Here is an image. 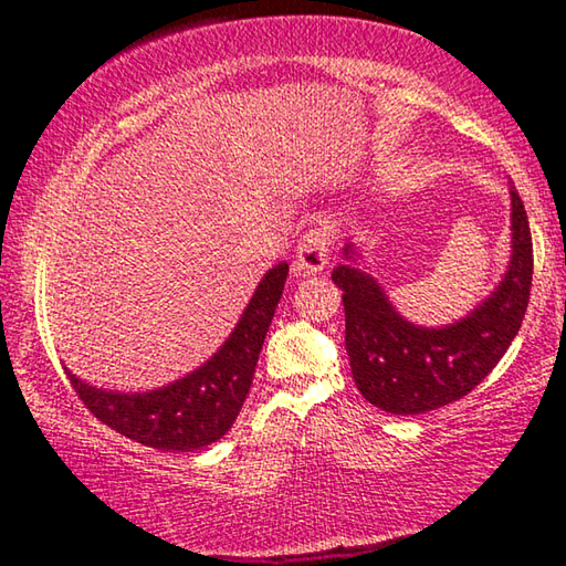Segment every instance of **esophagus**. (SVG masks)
I'll return each instance as SVG.
<instances>
[{
  "label": "esophagus",
  "instance_id": "1",
  "mask_svg": "<svg viewBox=\"0 0 566 566\" xmlns=\"http://www.w3.org/2000/svg\"><path fill=\"white\" fill-rule=\"evenodd\" d=\"M332 239L334 229L329 222L314 224L310 232H304L300 239V247H296V266L306 274H317L324 266L329 264V252H332Z\"/></svg>",
  "mask_w": 566,
  "mask_h": 566
}]
</instances>
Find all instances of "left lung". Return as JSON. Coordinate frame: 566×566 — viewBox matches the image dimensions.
Listing matches in <instances>:
<instances>
[{"label":"left lung","instance_id":"left-lung-1","mask_svg":"<svg viewBox=\"0 0 566 566\" xmlns=\"http://www.w3.org/2000/svg\"><path fill=\"white\" fill-rule=\"evenodd\" d=\"M512 199V254L502 282L467 317L421 327L395 310L361 249L344 244L332 272L344 302V344L361 397L389 415H424L467 397L496 367L522 327L532 290V234L516 189Z\"/></svg>","mask_w":566,"mask_h":566}]
</instances>
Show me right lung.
<instances>
[{"label":"right lung","instance_id":"1","mask_svg":"<svg viewBox=\"0 0 566 566\" xmlns=\"http://www.w3.org/2000/svg\"><path fill=\"white\" fill-rule=\"evenodd\" d=\"M290 264L280 262L262 276L237 327L202 367L167 387L149 391H114L82 381L70 369L72 387L102 424L134 442L195 452L232 429L252 387L254 367L284 290Z\"/></svg>","mask_w":566,"mask_h":566}]
</instances>
